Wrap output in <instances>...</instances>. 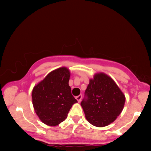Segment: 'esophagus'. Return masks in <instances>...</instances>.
<instances>
[{"label":"esophagus","mask_w":151,"mask_h":151,"mask_svg":"<svg viewBox=\"0 0 151 151\" xmlns=\"http://www.w3.org/2000/svg\"><path fill=\"white\" fill-rule=\"evenodd\" d=\"M76 99L77 100L78 103H80V102L81 101V99H82V95L81 94H80V95H78L76 97Z\"/></svg>","instance_id":"34e87169"}]
</instances>
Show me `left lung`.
<instances>
[{
    "label": "left lung",
    "instance_id": "8db88e82",
    "mask_svg": "<svg viewBox=\"0 0 151 151\" xmlns=\"http://www.w3.org/2000/svg\"><path fill=\"white\" fill-rule=\"evenodd\" d=\"M81 105L88 122L97 127L112 123L121 113L125 96L109 75L103 73L94 74L90 79Z\"/></svg>",
    "mask_w": 151,
    "mask_h": 151
}]
</instances>
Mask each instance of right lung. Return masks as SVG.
Masks as SVG:
<instances>
[{"instance_id": "right-lung-1", "label": "right lung", "mask_w": 151, "mask_h": 151, "mask_svg": "<svg viewBox=\"0 0 151 151\" xmlns=\"http://www.w3.org/2000/svg\"><path fill=\"white\" fill-rule=\"evenodd\" d=\"M70 73L66 67L51 71L32 91L35 111L43 123L57 126L67 118L71 107L77 101L68 85Z\"/></svg>"}]
</instances>
